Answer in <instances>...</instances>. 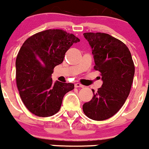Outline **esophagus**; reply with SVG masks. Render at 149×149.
I'll return each instance as SVG.
<instances>
[{"label": "esophagus", "mask_w": 149, "mask_h": 149, "mask_svg": "<svg viewBox=\"0 0 149 149\" xmlns=\"http://www.w3.org/2000/svg\"><path fill=\"white\" fill-rule=\"evenodd\" d=\"M74 86H75L76 88H78V87H81V88H83L84 87V85H82V84H81L80 83H77V84H74Z\"/></svg>", "instance_id": "obj_1"}]
</instances>
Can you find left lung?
Masks as SVG:
<instances>
[{"label":"left lung","instance_id":"8db88e82","mask_svg":"<svg viewBox=\"0 0 149 149\" xmlns=\"http://www.w3.org/2000/svg\"><path fill=\"white\" fill-rule=\"evenodd\" d=\"M92 48L94 69L101 72L103 84L83 110L89 119L103 121L115 115L128 97L134 80V67L131 52L122 41L104 33H85Z\"/></svg>","mask_w":149,"mask_h":149}]
</instances>
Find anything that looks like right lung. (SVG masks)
I'll list each match as a JSON object with an SVG mask.
<instances>
[{
	"mask_svg": "<svg viewBox=\"0 0 149 149\" xmlns=\"http://www.w3.org/2000/svg\"><path fill=\"white\" fill-rule=\"evenodd\" d=\"M78 42L73 34L50 29L31 36L22 45L15 61L16 84L24 104L33 114H56L64 95L74 89L71 83H53L51 74L63 63L65 52Z\"/></svg>",
	"mask_w": 149,
	"mask_h": 149,
	"instance_id": "obj_1",
	"label": "right lung"
}]
</instances>
